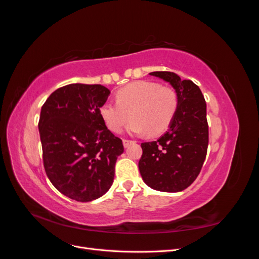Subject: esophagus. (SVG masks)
Here are the masks:
<instances>
[{"instance_id":"obj_1","label":"esophagus","mask_w":259,"mask_h":259,"mask_svg":"<svg viewBox=\"0 0 259 259\" xmlns=\"http://www.w3.org/2000/svg\"><path fill=\"white\" fill-rule=\"evenodd\" d=\"M134 144V142H133V140H128V139H123V145H124V147L125 148H127V147H130L131 145H133Z\"/></svg>"}]
</instances>
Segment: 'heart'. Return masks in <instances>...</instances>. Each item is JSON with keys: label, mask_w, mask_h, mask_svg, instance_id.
<instances>
[{"label": "heart", "mask_w": 259, "mask_h": 259, "mask_svg": "<svg viewBox=\"0 0 259 259\" xmlns=\"http://www.w3.org/2000/svg\"><path fill=\"white\" fill-rule=\"evenodd\" d=\"M177 96L169 88L152 81H136L116 93V101H107L99 109L107 127L119 133L127 122L132 134L158 136L165 132L177 110Z\"/></svg>", "instance_id": "1"}]
</instances>
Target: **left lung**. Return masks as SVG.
<instances>
[{"mask_svg": "<svg viewBox=\"0 0 259 259\" xmlns=\"http://www.w3.org/2000/svg\"><path fill=\"white\" fill-rule=\"evenodd\" d=\"M168 82L177 96V110L168 131L156 142L143 143L138 167L147 186L163 192H179L200 174L206 158L208 125L204 96L190 80L174 72L149 73Z\"/></svg>", "mask_w": 259, "mask_h": 259, "instance_id": "obj_1", "label": "left lung"}]
</instances>
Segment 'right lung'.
Here are the masks:
<instances>
[{
    "label": "right lung",
    "mask_w": 259,
    "mask_h": 259,
    "mask_svg": "<svg viewBox=\"0 0 259 259\" xmlns=\"http://www.w3.org/2000/svg\"><path fill=\"white\" fill-rule=\"evenodd\" d=\"M110 91L73 83L52 93L41 109L38 132L44 168L53 186L77 202L96 200L110 189L122 140L99 113Z\"/></svg>",
    "instance_id": "1"
}]
</instances>
